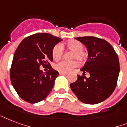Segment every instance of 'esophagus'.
I'll return each mask as SVG.
<instances>
[{"label": "esophagus", "instance_id": "obj_1", "mask_svg": "<svg viewBox=\"0 0 127 127\" xmlns=\"http://www.w3.org/2000/svg\"><path fill=\"white\" fill-rule=\"evenodd\" d=\"M60 75H64V76H66L67 73H60Z\"/></svg>", "mask_w": 127, "mask_h": 127}]
</instances>
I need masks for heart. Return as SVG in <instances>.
<instances>
[{
	"label": "heart",
	"mask_w": 127,
	"mask_h": 127,
	"mask_svg": "<svg viewBox=\"0 0 127 127\" xmlns=\"http://www.w3.org/2000/svg\"><path fill=\"white\" fill-rule=\"evenodd\" d=\"M67 46L69 50L74 52L73 58L83 60L85 58V54L83 52V45L77 40H70L67 42ZM64 52V48L62 44H58L54 47L52 50V56L54 60H58L62 57ZM79 65L77 61H62L54 65V69L60 73H67L71 71L75 67Z\"/></svg>",
	"instance_id": "heart-1"
}]
</instances>
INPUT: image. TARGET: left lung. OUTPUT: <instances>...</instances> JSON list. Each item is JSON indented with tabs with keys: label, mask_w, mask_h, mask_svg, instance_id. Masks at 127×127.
Segmentation results:
<instances>
[{
	"label": "left lung",
	"mask_w": 127,
	"mask_h": 127,
	"mask_svg": "<svg viewBox=\"0 0 127 127\" xmlns=\"http://www.w3.org/2000/svg\"><path fill=\"white\" fill-rule=\"evenodd\" d=\"M87 48L88 59L81 69L89 78L77 75L70 87L79 101L94 105L107 99L115 89L119 74V58L113 46L106 40L94 36L75 38Z\"/></svg>",
	"instance_id": "obj_1"
}]
</instances>
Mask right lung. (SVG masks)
<instances>
[{
    "label": "right lung",
    "mask_w": 127,
    "mask_h": 127,
    "mask_svg": "<svg viewBox=\"0 0 127 127\" xmlns=\"http://www.w3.org/2000/svg\"><path fill=\"white\" fill-rule=\"evenodd\" d=\"M61 38L48 33H38L26 37L18 46L10 71L12 85L19 97L30 103H36L47 97L59 75L51 67L52 50ZM40 65L50 66L43 73Z\"/></svg>",
    "instance_id": "obj_1"
}]
</instances>
